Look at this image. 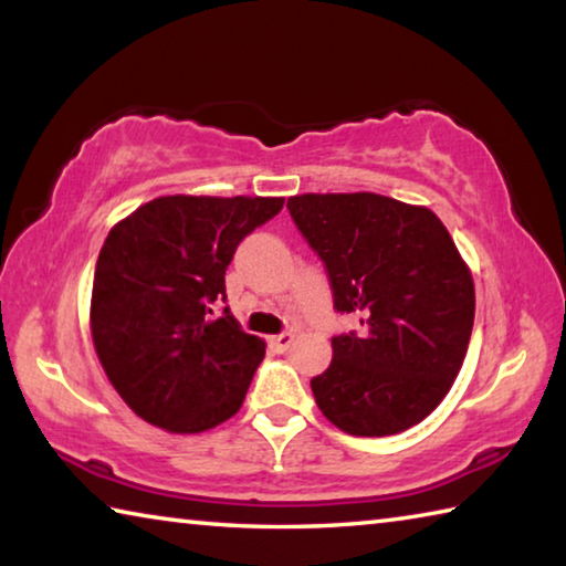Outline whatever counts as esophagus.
I'll use <instances>...</instances> for the list:
<instances>
[{
	"instance_id": "obj_1",
	"label": "esophagus",
	"mask_w": 566,
	"mask_h": 566,
	"mask_svg": "<svg viewBox=\"0 0 566 566\" xmlns=\"http://www.w3.org/2000/svg\"><path fill=\"white\" fill-rule=\"evenodd\" d=\"M292 342H294V334H290V332L276 334V337H270L272 349H276V352H286V349L292 347Z\"/></svg>"
}]
</instances>
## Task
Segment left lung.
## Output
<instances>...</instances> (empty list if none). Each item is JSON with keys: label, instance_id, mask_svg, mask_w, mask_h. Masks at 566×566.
Segmentation results:
<instances>
[{"label": "left lung", "instance_id": "8db88e82", "mask_svg": "<svg viewBox=\"0 0 566 566\" xmlns=\"http://www.w3.org/2000/svg\"><path fill=\"white\" fill-rule=\"evenodd\" d=\"M286 209L327 266L337 312L364 327L334 337L312 379L322 415L352 437L419 424L452 389L474 324L472 272L442 219L371 191L296 195Z\"/></svg>", "mask_w": 566, "mask_h": 566}]
</instances>
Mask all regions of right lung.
Here are the masks:
<instances>
[{"instance_id":"1","label":"right lung","mask_w":566,"mask_h":566,"mask_svg":"<svg viewBox=\"0 0 566 566\" xmlns=\"http://www.w3.org/2000/svg\"><path fill=\"white\" fill-rule=\"evenodd\" d=\"M282 197H157L109 229L90 327L104 375L134 415L199 434L242 407L266 344L224 312L234 249Z\"/></svg>"}]
</instances>
